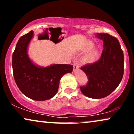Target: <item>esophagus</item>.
Wrapping results in <instances>:
<instances>
[{"instance_id": "34e87169", "label": "esophagus", "mask_w": 134, "mask_h": 134, "mask_svg": "<svg viewBox=\"0 0 134 134\" xmlns=\"http://www.w3.org/2000/svg\"><path fill=\"white\" fill-rule=\"evenodd\" d=\"M73 66H74V71H76L77 69H79V63H78V62H75L74 63V65H73Z\"/></svg>"}]
</instances>
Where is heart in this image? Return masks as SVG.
Segmentation results:
<instances>
[{"label":"heart","mask_w":134,"mask_h":134,"mask_svg":"<svg viewBox=\"0 0 134 134\" xmlns=\"http://www.w3.org/2000/svg\"><path fill=\"white\" fill-rule=\"evenodd\" d=\"M94 47V44H93V42L91 41H88V43L86 44L85 46V49H90ZM96 52L95 51H93L92 52H90L89 54H88L87 56L85 57V61L87 62H92L93 60L94 59L95 56H96Z\"/></svg>","instance_id":"heart-1"}]
</instances>
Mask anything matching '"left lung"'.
Instances as JSON below:
<instances>
[{"label":"left lung","mask_w":134,"mask_h":134,"mask_svg":"<svg viewBox=\"0 0 134 134\" xmlns=\"http://www.w3.org/2000/svg\"><path fill=\"white\" fill-rule=\"evenodd\" d=\"M103 41L100 59L80 68L87 75L88 82L81 86L85 96L94 99L105 98L118 87L124 74V54L119 41L109 34H96Z\"/></svg>","instance_id":"8db88e82"}]
</instances>
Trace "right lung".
Masks as SVG:
<instances>
[{
    "label": "right lung",
    "mask_w": 134,
    "mask_h": 134,
    "mask_svg": "<svg viewBox=\"0 0 134 134\" xmlns=\"http://www.w3.org/2000/svg\"><path fill=\"white\" fill-rule=\"evenodd\" d=\"M33 34L34 32L30 31L18 40L12 56L13 72L21 92L32 99L40 101L49 99L56 94L62 77L72 72L73 66L55 64L40 68L35 65L27 53Z\"/></svg>",
    "instance_id": "obj_1"
}]
</instances>
